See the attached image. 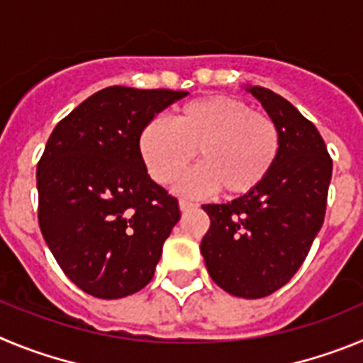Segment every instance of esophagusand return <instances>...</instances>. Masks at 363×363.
Segmentation results:
<instances>
[{
    "label": "esophagus",
    "instance_id": "obj_1",
    "mask_svg": "<svg viewBox=\"0 0 363 363\" xmlns=\"http://www.w3.org/2000/svg\"><path fill=\"white\" fill-rule=\"evenodd\" d=\"M179 208H181V211H188V210H194V208H197V204H194V202L181 199V201H179Z\"/></svg>",
    "mask_w": 363,
    "mask_h": 363
}]
</instances>
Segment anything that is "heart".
I'll return each instance as SVG.
<instances>
[{"instance_id":"1","label":"heart","mask_w":363,"mask_h":363,"mask_svg":"<svg viewBox=\"0 0 363 363\" xmlns=\"http://www.w3.org/2000/svg\"><path fill=\"white\" fill-rule=\"evenodd\" d=\"M197 150L202 164L181 179L179 191L204 195L220 188L228 197H240L259 188L275 168L279 128L237 97L210 96L179 106L172 125L153 119L139 133L143 162L159 184L174 182Z\"/></svg>"}]
</instances>
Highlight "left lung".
Returning a JSON list of instances; mask_svg holds the SVG:
<instances>
[{"instance_id": "8db88e82", "label": "left lung", "mask_w": 363, "mask_h": 363, "mask_svg": "<svg viewBox=\"0 0 363 363\" xmlns=\"http://www.w3.org/2000/svg\"><path fill=\"white\" fill-rule=\"evenodd\" d=\"M279 128L269 177L228 204H204L211 226L201 242L208 273L233 296L262 298L286 286L324 224L333 161L311 121L264 86H246Z\"/></svg>"}]
</instances>
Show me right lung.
I'll use <instances>...</instances> for the list:
<instances>
[{
    "mask_svg": "<svg viewBox=\"0 0 363 363\" xmlns=\"http://www.w3.org/2000/svg\"><path fill=\"white\" fill-rule=\"evenodd\" d=\"M184 90L103 88L55 126L38 162L39 228L65 275L88 295L123 298L152 280L181 218L152 181L139 133Z\"/></svg>",
    "mask_w": 363,
    "mask_h": 363,
    "instance_id": "obj_1",
    "label": "right lung"
}]
</instances>
